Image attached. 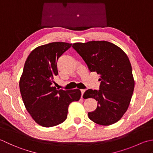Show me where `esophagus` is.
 I'll list each match as a JSON object with an SVG mask.
<instances>
[{"instance_id": "1", "label": "esophagus", "mask_w": 153, "mask_h": 153, "mask_svg": "<svg viewBox=\"0 0 153 153\" xmlns=\"http://www.w3.org/2000/svg\"><path fill=\"white\" fill-rule=\"evenodd\" d=\"M80 91H81V94H82V96H83V94H84V93H85V92L86 91V90H85V89H82V90H80Z\"/></svg>"}]
</instances>
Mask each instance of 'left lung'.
<instances>
[{
	"mask_svg": "<svg viewBox=\"0 0 153 153\" xmlns=\"http://www.w3.org/2000/svg\"><path fill=\"white\" fill-rule=\"evenodd\" d=\"M73 48L91 72L100 74V90L88 89L83 96L98 101L97 108L88 112V117L102 126L116 123L128 109L135 86L128 57L119 47L106 41L74 43Z\"/></svg>",
	"mask_w": 153,
	"mask_h": 153,
	"instance_id": "8db88e82",
	"label": "left lung"
}]
</instances>
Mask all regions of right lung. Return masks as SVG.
<instances>
[{"instance_id": "right-lung-1", "label": "right lung", "mask_w": 153, "mask_h": 153, "mask_svg": "<svg viewBox=\"0 0 153 153\" xmlns=\"http://www.w3.org/2000/svg\"><path fill=\"white\" fill-rule=\"evenodd\" d=\"M72 43L53 42L37 47L27 57L20 79L23 102L31 117L39 126L53 127L67 119L68 105L79 101V89L57 90L52 86L58 74L57 61Z\"/></svg>"}]
</instances>
